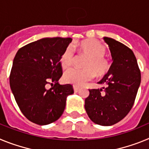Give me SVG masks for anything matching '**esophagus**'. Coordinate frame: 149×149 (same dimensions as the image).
Returning <instances> with one entry per match:
<instances>
[{"mask_svg": "<svg viewBox=\"0 0 149 149\" xmlns=\"http://www.w3.org/2000/svg\"><path fill=\"white\" fill-rule=\"evenodd\" d=\"M73 88H74V93H77V92H79V91H80V87H78V86H74Z\"/></svg>", "mask_w": 149, "mask_h": 149, "instance_id": "esophagus-1", "label": "esophagus"}]
</instances>
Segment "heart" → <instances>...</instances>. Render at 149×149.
<instances>
[{
    "label": "heart",
    "instance_id": "b5f03b06",
    "mask_svg": "<svg viewBox=\"0 0 149 149\" xmlns=\"http://www.w3.org/2000/svg\"><path fill=\"white\" fill-rule=\"evenodd\" d=\"M72 47L87 56L84 63V67L86 68L83 69L72 68L65 71L63 79L66 83L82 86L94 78L95 72L98 76H103L110 71V63L104 56L106 48L96 39H86L68 46L60 57V64L63 68H68L73 63Z\"/></svg>",
    "mask_w": 149,
    "mask_h": 149
}]
</instances>
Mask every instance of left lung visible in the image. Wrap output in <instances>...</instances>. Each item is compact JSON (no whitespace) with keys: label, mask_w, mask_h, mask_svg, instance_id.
<instances>
[{"label":"left lung","mask_w":149,"mask_h":149,"mask_svg":"<svg viewBox=\"0 0 149 149\" xmlns=\"http://www.w3.org/2000/svg\"><path fill=\"white\" fill-rule=\"evenodd\" d=\"M108 45L113 63L100 84L102 89H89L85 109L89 119L103 126L113 125L132 108L141 82V74L134 52L115 39L104 37ZM104 91V92L102 91Z\"/></svg>","instance_id":"1"}]
</instances>
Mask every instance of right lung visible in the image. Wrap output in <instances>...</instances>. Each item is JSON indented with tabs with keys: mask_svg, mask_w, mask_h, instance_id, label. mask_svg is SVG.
<instances>
[{
	"mask_svg": "<svg viewBox=\"0 0 149 149\" xmlns=\"http://www.w3.org/2000/svg\"><path fill=\"white\" fill-rule=\"evenodd\" d=\"M72 38H44L18 50L13 60L10 85L18 107L30 122L45 125L63 113L67 96L74 93L71 84L60 85V57ZM50 83L54 85L49 90Z\"/></svg>",
	"mask_w": 149,
	"mask_h": 149,
	"instance_id": "1",
	"label": "right lung"
}]
</instances>
